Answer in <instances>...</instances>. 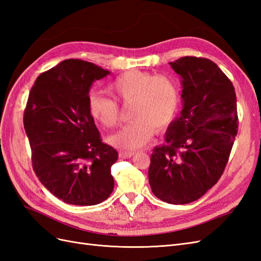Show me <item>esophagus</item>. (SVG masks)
<instances>
[{
  "label": "esophagus",
  "instance_id": "obj_1",
  "mask_svg": "<svg viewBox=\"0 0 261 261\" xmlns=\"http://www.w3.org/2000/svg\"><path fill=\"white\" fill-rule=\"evenodd\" d=\"M118 154H120V158H122V159H127V158H130L135 154V152L134 151H120V153Z\"/></svg>",
  "mask_w": 261,
  "mask_h": 261
}]
</instances>
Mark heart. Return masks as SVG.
Segmentation results:
<instances>
[{"mask_svg": "<svg viewBox=\"0 0 261 261\" xmlns=\"http://www.w3.org/2000/svg\"><path fill=\"white\" fill-rule=\"evenodd\" d=\"M110 91L124 105L133 102V122L109 136L111 145L133 150L146 145L154 132H164L175 121L179 111L180 93L174 80L138 69L126 70L110 84ZM88 113L107 128L115 127L120 118L117 102L100 92L88 96Z\"/></svg>", "mask_w": 261, "mask_h": 261, "instance_id": "1", "label": "heart"}]
</instances>
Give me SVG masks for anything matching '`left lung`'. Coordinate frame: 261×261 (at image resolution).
Here are the masks:
<instances>
[{
  "mask_svg": "<svg viewBox=\"0 0 261 261\" xmlns=\"http://www.w3.org/2000/svg\"><path fill=\"white\" fill-rule=\"evenodd\" d=\"M179 75L181 109L149 167L155 197L172 204L199 199L222 175L238 134L233 84L216 63L184 57L170 62Z\"/></svg>",
  "mask_w": 261,
  "mask_h": 261,
  "instance_id": "8db88e82",
  "label": "left lung"
}]
</instances>
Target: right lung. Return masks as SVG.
I'll list each match as a JSON object with an SVG mask.
<instances>
[{"mask_svg": "<svg viewBox=\"0 0 261 261\" xmlns=\"http://www.w3.org/2000/svg\"><path fill=\"white\" fill-rule=\"evenodd\" d=\"M110 72L82 60L62 61L31 88L23 127L31 160L43 186L66 203L93 206L114 188L116 150L102 143L88 113L92 84Z\"/></svg>", "mask_w": 261, "mask_h": 261, "instance_id": "add662e5", "label": "right lung"}]
</instances>
